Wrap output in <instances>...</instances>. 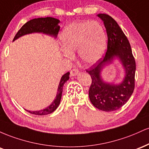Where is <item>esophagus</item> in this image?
Segmentation results:
<instances>
[{
	"label": "esophagus",
	"mask_w": 149,
	"mask_h": 149,
	"mask_svg": "<svg viewBox=\"0 0 149 149\" xmlns=\"http://www.w3.org/2000/svg\"><path fill=\"white\" fill-rule=\"evenodd\" d=\"M78 72H79V71H78V69H76V68H73V69L71 71V72H70V75H71V76H76V75L78 73Z\"/></svg>",
	"instance_id": "esophagus-1"
}]
</instances>
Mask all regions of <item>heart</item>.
<instances>
[{"mask_svg": "<svg viewBox=\"0 0 149 149\" xmlns=\"http://www.w3.org/2000/svg\"><path fill=\"white\" fill-rule=\"evenodd\" d=\"M64 55L71 58L78 51L83 63L92 65L102 57L107 47L104 27L96 21L75 22L64 29L60 35Z\"/></svg>", "mask_w": 149, "mask_h": 149, "instance_id": "1", "label": "heart"}]
</instances>
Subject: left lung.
Segmentation results:
<instances>
[{
	"label": "left lung",
	"mask_w": 149,
	"mask_h": 149,
	"mask_svg": "<svg viewBox=\"0 0 149 149\" xmlns=\"http://www.w3.org/2000/svg\"><path fill=\"white\" fill-rule=\"evenodd\" d=\"M97 16L104 22L107 30V50L103 59L94 64L87 72L92 78L89 98L95 107L104 111H113L124 105L130 98L134 89L136 63L129 40L115 19L107 14ZM116 58L121 61L125 71V77L119 84L104 81L100 71Z\"/></svg>",
	"instance_id": "obj_1"
}]
</instances>
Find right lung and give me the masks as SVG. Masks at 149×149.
Here are the masks:
<instances>
[{"label": "right lung", "mask_w": 149, "mask_h": 149, "mask_svg": "<svg viewBox=\"0 0 149 149\" xmlns=\"http://www.w3.org/2000/svg\"><path fill=\"white\" fill-rule=\"evenodd\" d=\"M60 22L59 19L53 17H40L36 18L30 21L27 22L22 26V28L18 31L16 35L13 39V41L19 37L23 36L26 35V34H30L33 33H42L44 34L49 35L51 36L57 38V34L59 33L60 26H59V23ZM69 72L65 73L61 78L60 82H59V86L57 89V93L56 95L55 99L53 101V102L49 107L45 109H42L40 111H28L30 113L34 114V115L38 116H44L47 115V114L51 113L54 112L57 107H59L60 104V101L61 98V94L63 91V86L64 83L69 79Z\"/></svg>", "instance_id": "right-lung-1"}]
</instances>
